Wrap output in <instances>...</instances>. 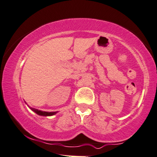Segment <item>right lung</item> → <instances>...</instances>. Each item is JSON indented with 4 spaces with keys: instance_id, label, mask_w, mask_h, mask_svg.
<instances>
[{
    "instance_id": "right-lung-1",
    "label": "right lung",
    "mask_w": 157,
    "mask_h": 157,
    "mask_svg": "<svg viewBox=\"0 0 157 157\" xmlns=\"http://www.w3.org/2000/svg\"><path fill=\"white\" fill-rule=\"evenodd\" d=\"M29 109L32 111H33V112L36 113L37 114L40 115V116H45V117H48V116H53V115H54L56 114L58 112H43V111H40V110H38L37 109H34V108H32V107H29Z\"/></svg>"
}]
</instances>
